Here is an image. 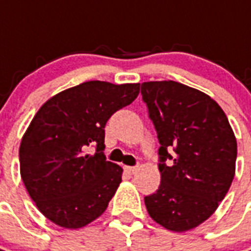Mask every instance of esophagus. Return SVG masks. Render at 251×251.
Wrapping results in <instances>:
<instances>
[{
    "label": "esophagus",
    "instance_id": "34e87169",
    "mask_svg": "<svg viewBox=\"0 0 251 251\" xmlns=\"http://www.w3.org/2000/svg\"><path fill=\"white\" fill-rule=\"evenodd\" d=\"M124 169H125L126 174L134 175V174H136V171H137V167H127V165H126V167Z\"/></svg>",
    "mask_w": 251,
    "mask_h": 251
}]
</instances>
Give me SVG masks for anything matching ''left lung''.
Returning a JSON list of instances; mask_svg holds the SVG:
<instances>
[{
    "label": "left lung",
    "instance_id": "1",
    "mask_svg": "<svg viewBox=\"0 0 251 251\" xmlns=\"http://www.w3.org/2000/svg\"><path fill=\"white\" fill-rule=\"evenodd\" d=\"M141 95L160 142L161 183L145 196L147 210L171 231H188L225 199L235 175L237 140L221 106L196 88L144 82Z\"/></svg>",
    "mask_w": 251,
    "mask_h": 251
}]
</instances>
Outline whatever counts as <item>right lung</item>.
Masks as SVG:
<instances>
[{
  "mask_svg": "<svg viewBox=\"0 0 251 251\" xmlns=\"http://www.w3.org/2000/svg\"><path fill=\"white\" fill-rule=\"evenodd\" d=\"M140 83L90 80L48 99L20 145V172L43 215L64 228H80L107 208L122 168L106 161L104 126L130 104ZM95 146L94 155L86 153Z\"/></svg>",
  "mask_w": 251,
  "mask_h": 251,
  "instance_id": "1",
  "label": "right lung"
}]
</instances>
